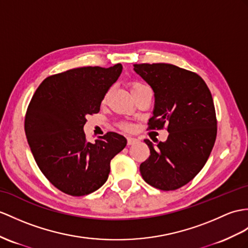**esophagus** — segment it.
<instances>
[{
	"mask_svg": "<svg viewBox=\"0 0 248 248\" xmlns=\"http://www.w3.org/2000/svg\"><path fill=\"white\" fill-rule=\"evenodd\" d=\"M137 142H138V139H136V138H132V137H128L127 138V144L128 145H134Z\"/></svg>",
	"mask_w": 248,
	"mask_h": 248,
	"instance_id": "obj_1",
	"label": "esophagus"
}]
</instances>
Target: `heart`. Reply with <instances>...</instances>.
Wrapping results in <instances>:
<instances>
[{
    "mask_svg": "<svg viewBox=\"0 0 248 248\" xmlns=\"http://www.w3.org/2000/svg\"><path fill=\"white\" fill-rule=\"evenodd\" d=\"M141 86H143V85H142V84H140V83H132L131 84V89H135V88L141 87ZM121 126H122V128H124V129H130L131 128V126L129 124H127V123H123Z\"/></svg>",
    "mask_w": 248,
    "mask_h": 248,
    "instance_id": "heart-1",
    "label": "heart"
}]
</instances>
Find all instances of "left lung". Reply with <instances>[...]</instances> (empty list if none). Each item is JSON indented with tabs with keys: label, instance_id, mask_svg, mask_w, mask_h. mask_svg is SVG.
<instances>
[{
	"label": "left lung",
	"instance_id": "8db88e82",
	"mask_svg": "<svg viewBox=\"0 0 248 248\" xmlns=\"http://www.w3.org/2000/svg\"><path fill=\"white\" fill-rule=\"evenodd\" d=\"M134 70L155 96L149 128L167 126L165 142H144L149 158L140 165L144 181L161 190H174L194 179L207 162L217 137L213 96L195 72L166 63L135 64Z\"/></svg>",
	"mask_w": 248,
	"mask_h": 248
}]
</instances>
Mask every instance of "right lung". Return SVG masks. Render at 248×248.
I'll use <instances>...</instances> for the list:
<instances>
[{"instance_id":"obj_1","label":"right lung","mask_w":248,"mask_h":248,"mask_svg":"<svg viewBox=\"0 0 248 248\" xmlns=\"http://www.w3.org/2000/svg\"><path fill=\"white\" fill-rule=\"evenodd\" d=\"M122 69L121 64L70 69L46 78L32 96L25 118L29 147L41 171L65 194L80 197L99 189L111 159L127 144L111 131L90 143L83 129Z\"/></svg>"}]
</instances>
